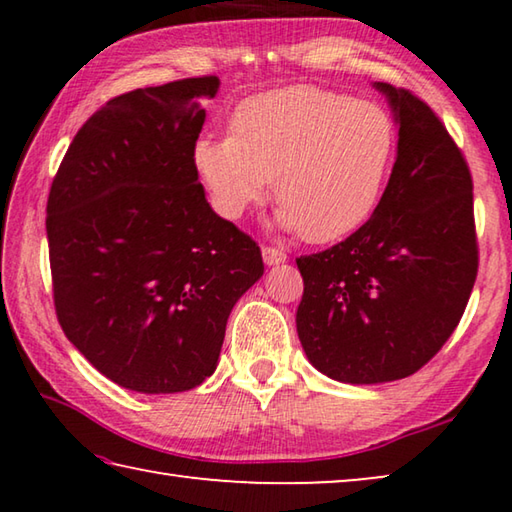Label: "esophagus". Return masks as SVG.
<instances>
[{"label":"esophagus","instance_id":"1","mask_svg":"<svg viewBox=\"0 0 512 512\" xmlns=\"http://www.w3.org/2000/svg\"><path fill=\"white\" fill-rule=\"evenodd\" d=\"M262 257H264L266 266H277V264L287 262V253H284V250H280V248H271V246L262 248Z\"/></svg>","mask_w":512,"mask_h":512}]
</instances>
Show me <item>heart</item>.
Segmentation results:
<instances>
[{
  "label": "heart",
  "instance_id": "obj_1",
  "mask_svg": "<svg viewBox=\"0 0 512 512\" xmlns=\"http://www.w3.org/2000/svg\"><path fill=\"white\" fill-rule=\"evenodd\" d=\"M395 149L391 117L314 85L241 101L230 137H203L194 167L225 219H241L268 194L277 225L311 244L350 237L377 210Z\"/></svg>",
  "mask_w": 512,
  "mask_h": 512
}]
</instances>
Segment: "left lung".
I'll list each match as a JSON object with an SVG mask.
<instances>
[{
  "mask_svg": "<svg viewBox=\"0 0 512 512\" xmlns=\"http://www.w3.org/2000/svg\"><path fill=\"white\" fill-rule=\"evenodd\" d=\"M400 131L377 210L323 253L298 257L296 327L311 366L345 384L418 372L461 320L479 268L472 176L443 121L375 83Z\"/></svg>",
  "mask_w": 512,
  "mask_h": 512,
  "instance_id": "left-lung-1",
  "label": "left lung"
}]
</instances>
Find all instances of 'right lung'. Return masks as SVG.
<instances>
[{"label":"right lung","mask_w":512,"mask_h":512,"mask_svg":"<svg viewBox=\"0 0 512 512\" xmlns=\"http://www.w3.org/2000/svg\"><path fill=\"white\" fill-rule=\"evenodd\" d=\"M216 76L110 99L69 144L47 201L58 323L101 375L183 393L212 375L259 246L205 198L194 146Z\"/></svg>","instance_id":"obj_1"}]
</instances>
